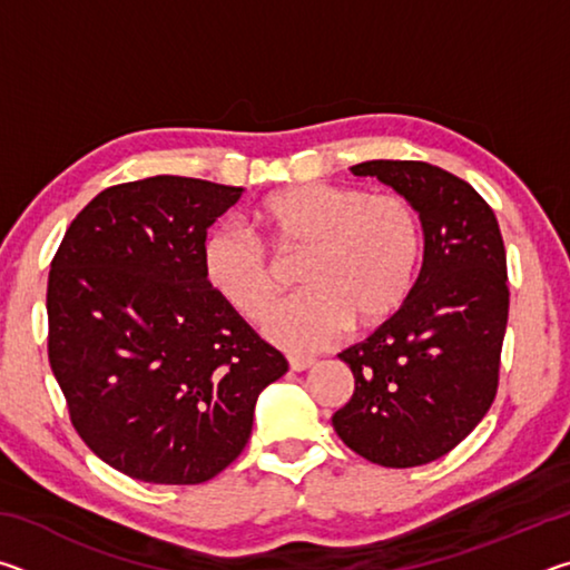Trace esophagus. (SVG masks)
<instances>
[{
    "label": "esophagus",
    "mask_w": 570,
    "mask_h": 570,
    "mask_svg": "<svg viewBox=\"0 0 570 570\" xmlns=\"http://www.w3.org/2000/svg\"><path fill=\"white\" fill-rule=\"evenodd\" d=\"M312 364H314L312 356H288V366H292L294 372H304Z\"/></svg>",
    "instance_id": "34e87169"
}]
</instances>
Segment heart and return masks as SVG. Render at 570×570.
<instances>
[{"label": "heart", "instance_id": "obj_1", "mask_svg": "<svg viewBox=\"0 0 570 570\" xmlns=\"http://www.w3.org/2000/svg\"><path fill=\"white\" fill-rule=\"evenodd\" d=\"M256 224L282 256H304L306 288L264 316V334L288 352L308 354L356 330L387 324L417 282L422 218L400 193L304 183L276 190L254 208ZM210 288L246 320H258L276 296V264L246 228L210 230L204 254Z\"/></svg>", "mask_w": 570, "mask_h": 570}]
</instances>
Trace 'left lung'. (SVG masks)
Returning a JSON list of instances; mask_svg holds the SVG:
<instances>
[{
  "label": "left lung",
  "mask_w": 570,
  "mask_h": 570,
  "mask_svg": "<svg viewBox=\"0 0 570 570\" xmlns=\"http://www.w3.org/2000/svg\"><path fill=\"white\" fill-rule=\"evenodd\" d=\"M352 173L412 200L424 256L407 304L340 354L354 394L332 424L364 460L428 465L460 445L495 400L510 304L503 236L480 193L430 163L366 160Z\"/></svg>",
  "instance_id": "1"
}]
</instances>
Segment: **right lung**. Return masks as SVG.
Wrapping results in <instances>:
<instances>
[{
    "mask_svg": "<svg viewBox=\"0 0 570 570\" xmlns=\"http://www.w3.org/2000/svg\"><path fill=\"white\" fill-rule=\"evenodd\" d=\"M244 188L156 176L105 188L47 282V354L77 435L110 468L198 485L246 448L288 362L204 274L208 228Z\"/></svg>",
    "mask_w": 570,
    "mask_h": 570,
    "instance_id": "right-lung-1",
    "label": "right lung"
}]
</instances>
